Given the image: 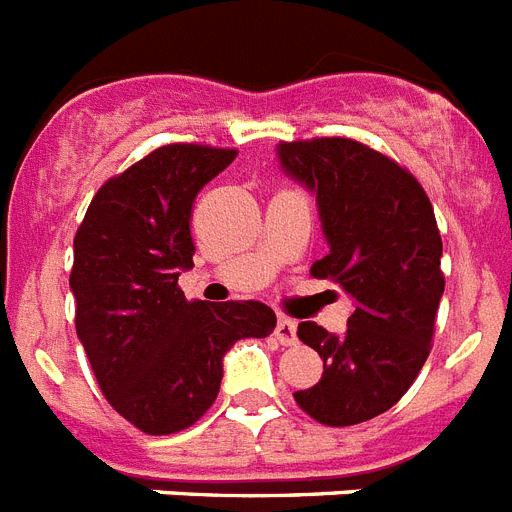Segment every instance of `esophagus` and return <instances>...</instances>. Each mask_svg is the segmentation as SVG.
<instances>
[{"label": "esophagus", "instance_id": "1", "mask_svg": "<svg viewBox=\"0 0 512 512\" xmlns=\"http://www.w3.org/2000/svg\"><path fill=\"white\" fill-rule=\"evenodd\" d=\"M273 334H276L278 342L286 344V347L297 342V326H294V321H289V318H278Z\"/></svg>", "mask_w": 512, "mask_h": 512}]
</instances>
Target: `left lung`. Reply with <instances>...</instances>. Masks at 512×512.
<instances>
[{
    "label": "left lung",
    "mask_w": 512,
    "mask_h": 512,
    "mask_svg": "<svg viewBox=\"0 0 512 512\" xmlns=\"http://www.w3.org/2000/svg\"><path fill=\"white\" fill-rule=\"evenodd\" d=\"M278 157L315 191L331 247L310 276L355 299L344 336L299 323L297 336L321 355L323 376L294 400L323 426L371 421L400 402L431 352L444 294L434 207L410 170L355 139L281 141Z\"/></svg>",
    "instance_id": "8db88e82"
}]
</instances>
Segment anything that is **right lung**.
I'll return each instance as SVG.
<instances>
[{
	"label": "right lung",
	"mask_w": 512,
	"mask_h": 512,
	"mask_svg": "<svg viewBox=\"0 0 512 512\" xmlns=\"http://www.w3.org/2000/svg\"><path fill=\"white\" fill-rule=\"evenodd\" d=\"M236 149L165 144L107 178L73 242L76 331L105 400L149 436L184 431L220 392L223 355L263 339L276 313L242 299H186L178 270L194 265L191 205Z\"/></svg>",
	"instance_id": "1"
}]
</instances>
